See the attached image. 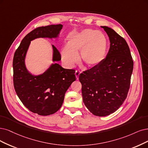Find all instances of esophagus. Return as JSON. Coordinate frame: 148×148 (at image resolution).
Returning <instances> with one entry per match:
<instances>
[{
	"mask_svg": "<svg viewBox=\"0 0 148 148\" xmlns=\"http://www.w3.org/2000/svg\"><path fill=\"white\" fill-rule=\"evenodd\" d=\"M80 72L79 71H75V77H76V79L77 80H78L79 79V75H80Z\"/></svg>",
	"mask_w": 148,
	"mask_h": 148,
	"instance_id": "obj_1",
	"label": "esophagus"
}]
</instances>
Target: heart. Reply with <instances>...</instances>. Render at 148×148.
<instances>
[{"label":"heart","mask_w":148,"mask_h":148,"mask_svg":"<svg viewBox=\"0 0 148 148\" xmlns=\"http://www.w3.org/2000/svg\"><path fill=\"white\" fill-rule=\"evenodd\" d=\"M108 47L107 36L101 32L85 29L74 32L68 36L67 45L61 51L62 59L68 68H73L79 61L88 68H95L106 58Z\"/></svg>","instance_id":"1"}]
</instances>
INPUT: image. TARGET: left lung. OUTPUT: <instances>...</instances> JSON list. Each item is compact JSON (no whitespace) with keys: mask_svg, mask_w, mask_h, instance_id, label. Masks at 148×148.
Listing matches in <instances>:
<instances>
[{"mask_svg":"<svg viewBox=\"0 0 148 148\" xmlns=\"http://www.w3.org/2000/svg\"><path fill=\"white\" fill-rule=\"evenodd\" d=\"M110 46L99 66L84 71L79 76L84 104L94 115H109L126 99L134 62L127 42L112 29L101 26Z\"/></svg>","mask_w":148,"mask_h":148,"instance_id":"1","label":"left lung"}]
</instances>
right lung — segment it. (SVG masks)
I'll use <instances>...</instances> for the list:
<instances>
[{
    "label": "right lung",
    "mask_w": 148,
    "mask_h": 148,
    "mask_svg": "<svg viewBox=\"0 0 148 148\" xmlns=\"http://www.w3.org/2000/svg\"><path fill=\"white\" fill-rule=\"evenodd\" d=\"M62 27L57 24L37 27L23 38L14 55L13 84L16 94L27 108L41 116L53 114L62 107L66 91L76 79L75 70L54 63L43 74L34 75L27 71L25 58L31 41L38 38H57ZM52 48L53 62L60 61L59 51L53 45Z\"/></svg>",
    "instance_id": "right-lung-1"
}]
</instances>
